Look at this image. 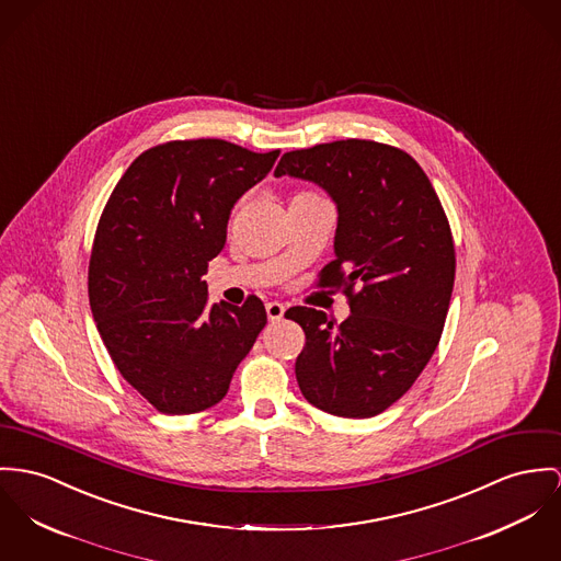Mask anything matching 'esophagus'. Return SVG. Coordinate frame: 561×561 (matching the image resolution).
I'll list each match as a JSON object with an SVG mask.
<instances>
[{"label":"esophagus","instance_id":"34e87169","mask_svg":"<svg viewBox=\"0 0 561 561\" xmlns=\"http://www.w3.org/2000/svg\"><path fill=\"white\" fill-rule=\"evenodd\" d=\"M284 311H286L284 302H266V316H268V320H271V322H275V320H282V318H284Z\"/></svg>","mask_w":561,"mask_h":561}]
</instances>
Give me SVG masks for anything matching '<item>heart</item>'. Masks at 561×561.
<instances>
[{
    "label": "heart",
    "instance_id": "b5f03b06",
    "mask_svg": "<svg viewBox=\"0 0 561 561\" xmlns=\"http://www.w3.org/2000/svg\"><path fill=\"white\" fill-rule=\"evenodd\" d=\"M316 198H322V196L316 194V192H311V190H299V192H295V194L290 196V205L305 203V201H316Z\"/></svg>",
    "mask_w": 561,
    "mask_h": 561
}]
</instances>
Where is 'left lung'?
Wrapping results in <instances>:
<instances>
[{
  "instance_id": "8db88e82",
  "label": "left lung",
  "mask_w": 561,
  "mask_h": 561,
  "mask_svg": "<svg viewBox=\"0 0 561 561\" xmlns=\"http://www.w3.org/2000/svg\"><path fill=\"white\" fill-rule=\"evenodd\" d=\"M275 174L318 183L337 203L335 260L318 288L347 297L342 324L290 307L305 345L295 363L302 397L335 416L369 419L416 382L439 344L453 284L448 217L419 162L392 145L345 138L282 156Z\"/></svg>"
}]
</instances>
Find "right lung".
<instances>
[{
  "label": "right lung",
  "instance_id": "right-lung-1",
  "mask_svg": "<svg viewBox=\"0 0 561 561\" xmlns=\"http://www.w3.org/2000/svg\"><path fill=\"white\" fill-rule=\"evenodd\" d=\"M219 138L142 151L100 216L89 259V305L115 367L158 412H203L228 392L266 324L264 305H209L207 273L234 203L273 169Z\"/></svg>",
  "mask_w": 561,
  "mask_h": 561
}]
</instances>
